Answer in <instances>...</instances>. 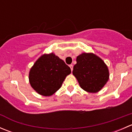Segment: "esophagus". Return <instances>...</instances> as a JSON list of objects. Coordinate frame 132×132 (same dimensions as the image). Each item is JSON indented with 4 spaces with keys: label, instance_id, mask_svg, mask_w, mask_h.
<instances>
[{
    "label": "esophagus",
    "instance_id": "34e87169",
    "mask_svg": "<svg viewBox=\"0 0 132 132\" xmlns=\"http://www.w3.org/2000/svg\"><path fill=\"white\" fill-rule=\"evenodd\" d=\"M70 69H71V71H73V66L72 64L70 65Z\"/></svg>",
    "mask_w": 132,
    "mask_h": 132
}]
</instances>
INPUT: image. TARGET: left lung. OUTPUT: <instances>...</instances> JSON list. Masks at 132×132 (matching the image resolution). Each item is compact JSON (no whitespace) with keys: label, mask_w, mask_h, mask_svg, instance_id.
<instances>
[{"label":"left lung","mask_w":132,"mask_h":132,"mask_svg":"<svg viewBox=\"0 0 132 132\" xmlns=\"http://www.w3.org/2000/svg\"><path fill=\"white\" fill-rule=\"evenodd\" d=\"M73 75L81 88L91 93L100 91L109 79L107 64L93 53L84 52L77 56Z\"/></svg>","instance_id":"left-lung-1"}]
</instances>
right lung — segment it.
Here are the masks:
<instances>
[{
	"instance_id": "obj_1",
	"label": "right lung",
	"mask_w": 132,
	"mask_h": 132,
	"mask_svg": "<svg viewBox=\"0 0 132 132\" xmlns=\"http://www.w3.org/2000/svg\"><path fill=\"white\" fill-rule=\"evenodd\" d=\"M71 69L54 53L45 54L37 59L29 71L33 89L40 95L50 96L57 91Z\"/></svg>"
}]
</instances>
